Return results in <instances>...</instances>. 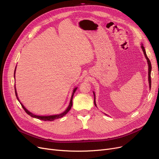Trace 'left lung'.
Returning <instances> with one entry per match:
<instances>
[{
    "mask_svg": "<svg viewBox=\"0 0 159 159\" xmlns=\"http://www.w3.org/2000/svg\"><path fill=\"white\" fill-rule=\"evenodd\" d=\"M142 48H143V52H144V54L146 58L147 59V61H148V66H149V70H148V80H149V88L151 89V85H152V80H151V71H152V64H151V62H150L149 59L148 58V57H147V55H146V51H145V49H144V47L142 45L141 46ZM93 94L95 95V93H93ZM94 104L96 106V103H95V99L94 98Z\"/></svg>",
    "mask_w": 159,
    "mask_h": 159,
    "instance_id": "8db88e82",
    "label": "left lung"
}]
</instances>
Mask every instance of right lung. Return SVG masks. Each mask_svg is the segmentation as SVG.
<instances>
[{
  "mask_svg": "<svg viewBox=\"0 0 159 159\" xmlns=\"http://www.w3.org/2000/svg\"><path fill=\"white\" fill-rule=\"evenodd\" d=\"M15 72H14V77H15ZM77 88H75L74 89H73V93H72V95H71V100H70V104H69V106L68 107V108L66 110V111H64L63 113H61V114H58V115H50V116H38V115H35L34 114L31 113V112H30L28 110H27L26 108L24 107V106L21 104V102H20L19 99L17 97V93H16V89H15V95H16V98H17L18 101H19V102L20 103L23 109L24 110V111L26 112V113H28V115H30L31 116H32V117H34V118H36V119H40V120H45V121H52V120H54L55 119H59V118H61L62 117V116L64 115H65L67 113H68L71 107L72 106V100H73V95L75 92V91L77 90Z\"/></svg>",
  "mask_w": 159,
  "mask_h": 159,
  "instance_id": "1",
  "label": "right lung"
}]
</instances>
